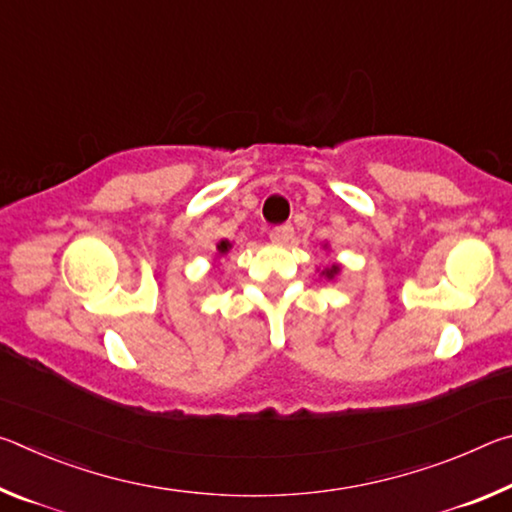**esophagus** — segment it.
<instances>
[{"instance_id":"1","label":"esophagus","mask_w":512,"mask_h":512,"mask_svg":"<svg viewBox=\"0 0 512 512\" xmlns=\"http://www.w3.org/2000/svg\"><path fill=\"white\" fill-rule=\"evenodd\" d=\"M291 237H293V225H289V223L277 225V228L271 230V241H273V244H287Z\"/></svg>"}]
</instances>
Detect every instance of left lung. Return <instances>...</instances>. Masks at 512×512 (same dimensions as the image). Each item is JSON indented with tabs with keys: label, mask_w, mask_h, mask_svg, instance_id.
<instances>
[{
	"label": "left lung",
	"mask_w": 512,
	"mask_h": 512,
	"mask_svg": "<svg viewBox=\"0 0 512 512\" xmlns=\"http://www.w3.org/2000/svg\"><path fill=\"white\" fill-rule=\"evenodd\" d=\"M339 273H341V266L339 264H332V266L325 268V271H323V275L327 277V280H334V277L339 275Z\"/></svg>",
	"instance_id": "1"
}]
</instances>
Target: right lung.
Here are the masks:
<instances>
[{
    "mask_svg": "<svg viewBox=\"0 0 512 512\" xmlns=\"http://www.w3.org/2000/svg\"><path fill=\"white\" fill-rule=\"evenodd\" d=\"M216 250H219V255H225L230 250V241H219V244H216Z\"/></svg>",
    "mask_w": 512,
    "mask_h": 512,
    "instance_id": "add662e5",
    "label": "right lung"
}]
</instances>
